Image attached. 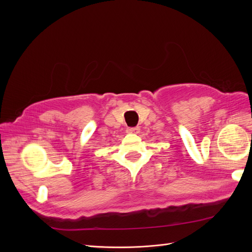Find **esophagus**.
<instances>
[{
    "label": "esophagus",
    "instance_id": "obj_1",
    "mask_svg": "<svg viewBox=\"0 0 252 252\" xmlns=\"http://www.w3.org/2000/svg\"><path fill=\"white\" fill-rule=\"evenodd\" d=\"M127 131L129 133H134V134H138L140 132V127H130L127 129Z\"/></svg>",
    "mask_w": 252,
    "mask_h": 252
}]
</instances>
